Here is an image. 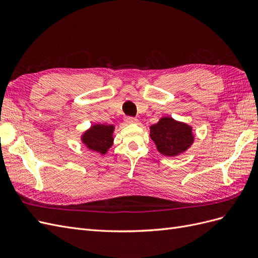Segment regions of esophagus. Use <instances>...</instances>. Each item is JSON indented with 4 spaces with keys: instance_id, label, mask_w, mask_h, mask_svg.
I'll list each match as a JSON object with an SVG mask.
<instances>
[{
    "instance_id": "1",
    "label": "esophagus",
    "mask_w": 258,
    "mask_h": 258,
    "mask_svg": "<svg viewBox=\"0 0 258 258\" xmlns=\"http://www.w3.org/2000/svg\"><path fill=\"white\" fill-rule=\"evenodd\" d=\"M124 121H126V123L130 124V123H138L139 120L137 118H135V117H127L126 119H124Z\"/></svg>"
}]
</instances>
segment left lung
Listing matches in <instances>:
<instances>
[{
	"label": "left lung",
	"instance_id": "8db88e82",
	"mask_svg": "<svg viewBox=\"0 0 258 258\" xmlns=\"http://www.w3.org/2000/svg\"><path fill=\"white\" fill-rule=\"evenodd\" d=\"M150 137L157 151L168 157H174L188 150L194 143L192 128L185 122L177 121L172 117H162L150 127Z\"/></svg>",
	"mask_w": 258,
	"mask_h": 258
}]
</instances>
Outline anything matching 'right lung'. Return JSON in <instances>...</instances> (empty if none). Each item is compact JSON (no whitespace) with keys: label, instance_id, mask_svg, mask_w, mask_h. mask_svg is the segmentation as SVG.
I'll list each match as a JSON object with an SVG mask.
<instances>
[{"label":"right lung","instance_id":"right-lung-1","mask_svg":"<svg viewBox=\"0 0 258 258\" xmlns=\"http://www.w3.org/2000/svg\"><path fill=\"white\" fill-rule=\"evenodd\" d=\"M115 127L113 124L96 123L86 130L81 137L82 142L88 150L105 155L113 145V132Z\"/></svg>","mask_w":258,"mask_h":258}]
</instances>
